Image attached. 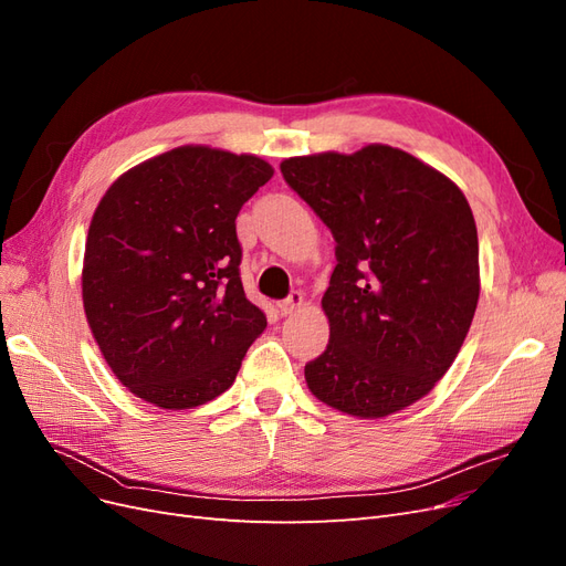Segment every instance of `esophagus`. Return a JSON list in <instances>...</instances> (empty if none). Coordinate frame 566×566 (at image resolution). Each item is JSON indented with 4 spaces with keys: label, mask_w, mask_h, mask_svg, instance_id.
<instances>
[{
    "label": "esophagus",
    "mask_w": 566,
    "mask_h": 566,
    "mask_svg": "<svg viewBox=\"0 0 566 566\" xmlns=\"http://www.w3.org/2000/svg\"><path fill=\"white\" fill-rule=\"evenodd\" d=\"M302 304H304V295H302V293H293L287 300H283V302L279 304V310H281L283 316H290V314L300 312Z\"/></svg>",
    "instance_id": "esophagus-1"
}]
</instances>
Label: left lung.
Here are the masks:
<instances>
[{"mask_svg":"<svg viewBox=\"0 0 566 566\" xmlns=\"http://www.w3.org/2000/svg\"><path fill=\"white\" fill-rule=\"evenodd\" d=\"M287 186L335 238L321 306L325 352L304 366L325 406L385 418L451 368L479 300V241L468 198L401 148L316 153L281 163Z\"/></svg>","mask_w":566,"mask_h":566,"instance_id":"left-lung-1","label":"left lung"}]
</instances>
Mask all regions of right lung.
I'll use <instances>...</instances> for the list:
<instances>
[{
	"label": "right lung",
	"mask_w": 566,
	"mask_h": 566,
	"mask_svg": "<svg viewBox=\"0 0 566 566\" xmlns=\"http://www.w3.org/2000/svg\"><path fill=\"white\" fill-rule=\"evenodd\" d=\"M273 177L256 156L179 146L101 198L82 302L106 364L134 397L196 408L224 394L266 328L241 283L235 217Z\"/></svg>",
	"instance_id": "add662e5"
}]
</instances>
